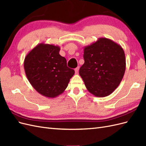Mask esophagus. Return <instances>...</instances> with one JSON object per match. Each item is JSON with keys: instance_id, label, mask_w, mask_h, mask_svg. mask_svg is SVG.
I'll use <instances>...</instances> for the list:
<instances>
[{"instance_id": "obj_1", "label": "esophagus", "mask_w": 146, "mask_h": 146, "mask_svg": "<svg viewBox=\"0 0 146 146\" xmlns=\"http://www.w3.org/2000/svg\"><path fill=\"white\" fill-rule=\"evenodd\" d=\"M79 67H77V68H76V69H75V72H76V74H78V70H79Z\"/></svg>"}]
</instances>
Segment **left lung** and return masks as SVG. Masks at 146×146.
Instances as JSON below:
<instances>
[{
  "instance_id": "obj_1",
  "label": "left lung",
  "mask_w": 146,
  "mask_h": 146,
  "mask_svg": "<svg viewBox=\"0 0 146 146\" xmlns=\"http://www.w3.org/2000/svg\"><path fill=\"white\" fill-rule=\"evenodd\" d=\"M85 63L79 74L88 91L104 98L111 94L119 85L125 74V53L117 43L106 38L84 47Z\"/></svg>"
}]
</instances>
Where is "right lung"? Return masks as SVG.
I'll return each instance as SVG.
<instances>
[{
  "mask_svg": "<svg viewBox=\"0 0 146 146\" xmlns=\"http://www.w3.org/2000/svg\"><path fill=\"white\" fill-rule=\"evenodd\" d=\"M60 50L58 46L41 42L24 59L25 72L30 83L38 93L48 98L62 94L75 74L74 69L67 66Z\"/></svg>",
  "mask_w": 146,
  "mask_h": 146,
  "instance_id": "right-lung-1",
  "label": "right lung"
}]
</instances>
